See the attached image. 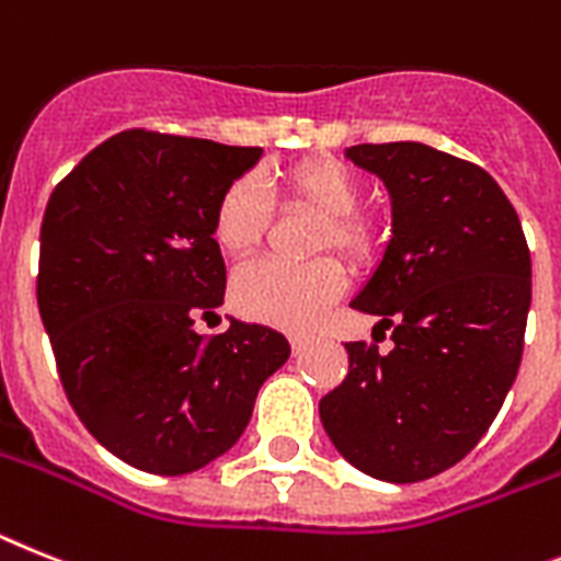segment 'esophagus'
Listing matches in <instances>:
<instances>
[{
  "label": "esophagus",
  "instance_id": "obj_1",
  "mask_svg": "<svg viewBox=\"0 0 561 561\" xmlns=\"http://www.w3.org/2000/svg\"><path fill=\"white\" fill-rule=\"evenodd\" d=\"M308 342H310L308 333H290V347H294V353L302 351V347L308 345Z\"/></svg>",
  "mask_w": 561,
  "mask_h": 561
}]
</instances>
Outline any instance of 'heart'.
I'll return each instance as SVG.
<instances>
[{"instance_id": "obj_1", "label": "heart", "mask_w": 561, "mask_h": 561, "mask_svg": "<svg viewBox=\"0 0 561 561\" xmlns=\"http://www.w3.org/2000/svg\"><path fill=\"white\" fill-rule=\"evenodd\" d=\"M359 176L333 157H308L265 179L239 176L225 185L214 205L210 230L219 251L248 256L259 248L276 208H305L319 216L310 251H336L351 265H365L379 251L382 228L370 210L359 208ZM345 290V271L333 256H317L302 265L251 262L239 267L230 296L239 313L256 322L305 331Z\"/></svg>"}]
</instances>
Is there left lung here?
Returning <instances> with one entry per match:
<instances>
[{"mask_svg": "<svg viewBox=\"0 0 561 561\" xmlns=\"http://www.w3.org/2000/svg\"><path fill=\"white\" fill-rule=\"evenodd\" d=\"M382 179L393 239L351 308L376 313L388 353L347 342V376L319 402L353 468L422 482L477 448L505 402L525 345L530 251L496 179L422 142L353 145Z\"/></svg>", "mask_w": 561, "mask_h": 561, "instance_id": "left-lung-1", "label": "left lung"}]
</instances>
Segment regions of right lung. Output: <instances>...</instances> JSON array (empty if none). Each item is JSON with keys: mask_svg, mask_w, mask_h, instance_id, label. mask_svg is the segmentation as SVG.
Here are the masks:
<instances>
[{"mask_svg": "<svg viewBox=\"0 0 561 561\" xmlns=\"http://www.w3.org/2000/svg\"><path fill=\"white\" fill-rule=\"evenodd\" d=\"M259 157L122 130L45 208L36 302L65 397L99 445L148 473L182 477L233 448L262 382L290 356L262 324L193 331L225 299L214 205Z\"/></svg>", "mask_w": 561, "mask_h": 561, "instance_id": "add662e5", "label": "right lung"}]
</instances>
